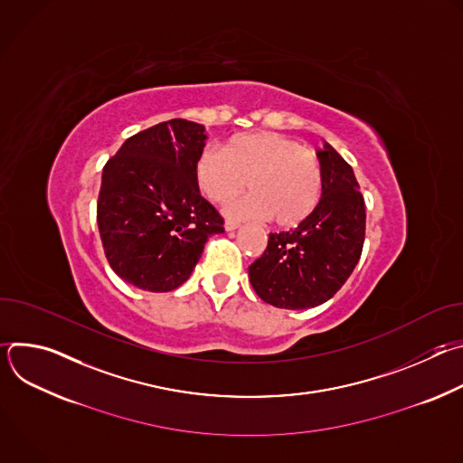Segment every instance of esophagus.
<instances>
[{"label": "esophagus", "mask_w": 463, "mask_h": 463, "mask_svg": "<svg viewBox=\"0 0 463 463\" xmlns=\"http://www.w3.org/2000/svg\"><path fill=\"white\" fill-rule=\"evenodd\" d=\"M238 227H240V223H238V222H234V220H227V222H225V231H227V232L236 231Z\"/></svg>", "instance_id": "esophagus-1"}]
</instances>
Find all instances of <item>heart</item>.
Returning <instances> with one entry per match:
<instances>
[{
  "label": "heart",
  "instance_id": "1",
  "mask_svg": "<svg viewBox=\"0 0 463 463\" xmlns=\"http://www.w3.org/2000/svg\"><path fill=\"white\" fill-rule=\"evenodd\" d=\"M195 183L214 203H227L249 181L252 192L229 205L240 218H271L279 227H295L318 203L322 166L315 154L273 131L234 137L225 150L207 146L195 161Z\"/></svg>",
  "mask_w": 463,
  "mask_h": 463
}]
</instances>
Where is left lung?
Wrapping results in <instances>:
<instances>
[{
    "label": "left lung",
    "instance_id": "left-lung-1",
    "mask_svg": "<svg viewBox=\"0 0 463 463\" xmlns=\"http://www.w3.org/2000/svg\"><path fill=\"white\" fill-rule=\"evenodd\" d=\"M322 195L293 231L269 234L268 249L249 266L256 295L275 307L307 309L332 298L361 258L366 211L354 168L324 143L317 150Z\"/></svg>",
    "mask_w": 463,
    "mask_h": 463
}]
</instances>
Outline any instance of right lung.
Wrapping results in <instances>:
<instances>
[{"mask_svg": "<svg viewBox=\"0 0 463 463\" xmlns=\"http://www.w3.org/2000/svg\"><path fill=\"white\" fill-rule=\"evenodd\" d=\"M205 126L159 122L124 141L102 170L97 223L106 258L124 282L152 293L188 280L223 218L202 197L195 161Z\"/></svg>", "mask_w": 463, "mask_h": 463, "instance_id": "add662e5", "label": "right lung"}]
</instances>
